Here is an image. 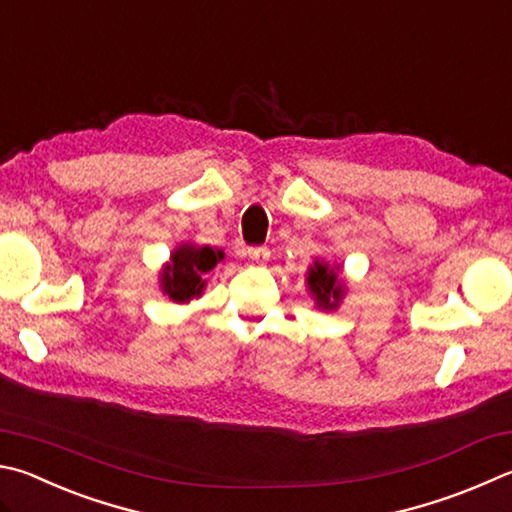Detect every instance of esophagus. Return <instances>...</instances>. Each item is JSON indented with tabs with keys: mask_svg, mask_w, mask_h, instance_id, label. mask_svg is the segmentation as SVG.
I'll list each match as a JSON object with an SVG mask.
<instances>
[{
	"mask_svg": "<svg viewBox=\"0 0 512 512\" xmlns=\"http://www.w3.org/2000/svg\"><path fill=\"white\" fill-rule=\"evenodd\" d=\"M246 255L250 259V264L262 266V264L268 262V257H271V250H268V248H248Z\"/></svg>",
	"mask_w": 512,
	"mask_h": 512,
	"instance_id": "obj_1",
	"label": "esophagus"
}]
</instances>
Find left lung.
Masks as SVG:
<instances>
[{
	"mask_svg": "<svg viewBox=\"0 0 512 512\" xmlns=\"http://www.w3.org/2000/svg\"><path fill=\"white\" fill-rule=\"evenodd\" d=\"M306 291L313 297L315 309L338 311L347 295V280L342 277V264H329L327 259H315L306 271Z\"/></svg>",
	"mask_w": 512,
	"mask_h": 512,
	"instance_id": "8db88e82",
	"label": "left lung"
}]
</instances>
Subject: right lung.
I'll return each instance as SVG.
<instances>
[{
  "label": "right lung",
  "mask_w": 512,
  "mask_h": 512,
  "mask_svg": "<svg viewBox=\"0 0 512 512\" xmlns=\"http://www.w3.org/2000/svg\"><path fill=\"white\" fill-rule=\"evenodd\" d=\"M224 259L226 253L221 248L181 241L161 268L159 288L174 304H188L194 297L199 300L208 286L206 275Z\"/></svg>",
  "instance_id": "right-lung-1"
}]
</instances>
